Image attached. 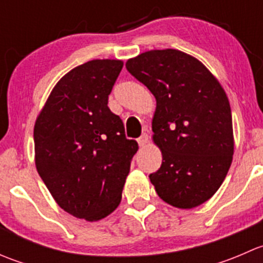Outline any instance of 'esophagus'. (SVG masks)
I'll return each instance as SVG.
<instances>
[{
	"instance_id": "obj_1",
	"label": "esophagus",
	"mask_w": 263,
	"mask_h": 263,
	"mask_svg": "<svg viewBox=\"0 0 263 263\" xmlns=\"http://www.w3.org/2000/svg\"><path fill=\"white\" fill-rule=\"evenodd\" d=\"M137 142H139L140 146H145V145L148 142V135L147 134H142L141 136L137 139Z\"/></svg>"
}]
</instances>
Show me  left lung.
Here are the masks:
<instances>
[{"mask_svg": "<svg viewBox=\"0 0 263 263\" xmlns=\"http://www.w3.org/2000/svg\"><path fill=\"white\" fill-rule=\"evenodd\" d=\"M126 68L156 99L153 141L163 161L150 181L163 201L193 209L215 195L234 154L227 92L201 61L178 49H153Z\"/></svg>", "mask_w": 263, "mask_h": 263, "instance_id": "1", "label": "left lung"}]
</instances>
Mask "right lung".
I'll list each match as a JSON object with an SVG mask.
<instances>
[{
	"instance_id": "1",
	"label": "right lung",
	"mask_w": 263,
	"mask_h": 263,
	"mask_svg": "<svg viewBox=\"0 0 263 263\" xmlns=\"http://www.w3.org/2000/svg\"><path fill=\"white\" fill-rule=\"evenodd\" d=\"M122 67L121 60H92L72 68L54 85L34 126L39 176L61 209L86 221L118 208L139 148L108 108Z\"/></svg>"
}]
</instances>
